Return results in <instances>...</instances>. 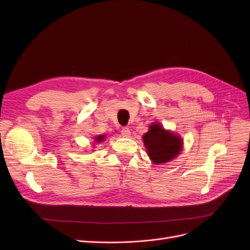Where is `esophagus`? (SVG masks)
I'll return each mask as SVG.
<instances>
[{"instance_id": "1", "label": "esophagus", "mask_w": 250, "mask_h": 250, "mask_svg": "<svg viewBox=\"0 0 250 250\" xmlns=\"http://www.w3.org/2000/svg\"><path fill=\"white\" fill-rule=\"evenodd\" d=\"M121 133H122V135L123 137H125V138H128V137H130V129L129 128H126V127H124V128H122V130H121Z\"/></svg>"}]
</instances>
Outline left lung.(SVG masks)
Wrapping results in <instances>:
<instances>
[{"instance_id":"obj_1","label":"left lung","mask_w":250,"mask_h":250,"mask_svg":"<svg viewBox=\"0 0 250 250\" xmlns=\"http://www.w3.org/2000/svg\"><path fill=\"white\" fill-rule=\"evenodd\" d=\"M148 155L154 164H164L173 160L180 151L183 141L174 133L165 130L158 124H151L149 131L143 137Z\"/></svg>"}]
</instances>
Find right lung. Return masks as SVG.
<instances>
[{"label":"right lung","mask_w":250,"mask_h":250,"mask_svg":"<svg viewBox=\"0 0 250 250\" xmlns=\"http://www.w3.org/2000/svg\"><path fill=\"white\" fill-rule=\"evenodd\" d=\"M104 138H105V135H98V137H96L95 139H96V142H102L103 140H104Z\"/></svg>","instance_id":"obj_1"}]
</instances>
